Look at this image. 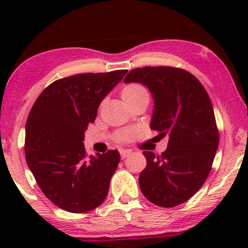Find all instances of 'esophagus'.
Here are the masks:
<instances>
[{
	"label": "esophagus",
	"instance_id": "esophagus-1",
	"mask_svg": "<svg viewBox=\"0 0 248 248\" xmlns=\"http://www.w3.org/2000/svg\"><path fill=\"white\" fill-rule=\"evenodd\" d=\"M120 154L122 158H126L127 155H131V150H127V149H121Z\"/></svg>",
	"mask_w": 248,
	"mask_h": 248
}]
</instances>
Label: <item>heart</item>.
<instances>
[{
	"instance_id": "b5f03b06",
	"label": "heart",
	"mask_w": 248,
	"mask_h": 248,
	"mask_svg": "<svg viewBox=\"0 0 248 248\" xmlns=\"http://www.w3.org/2000/svg\"><path fill=\"white\" fill-rule=\"evenodd\" d=\"M147 90H145L144 87H142L141 84H137V83H132V84H128V86L124 87L123 90H122V98H123L124 101L126 100H130V99H133V98L138 97V96H141V94H147ZM128 134L127 132H124V133H122L118 135V140L120 141H124L126 140L128 138Z\"/></svg>"
}]
</instances>
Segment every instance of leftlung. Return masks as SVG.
I'll list each match as a JSON object with an SVG mask.
<instances>
[{
    "instance_id": "8db88e82",
    "label": "left lung",
    "mask_w": 248,
    "mask_h": 248,
    "mask_svg": "<svg viewBox=\"0 0 248 248\" xmlns=\"http://www.w3.org/2000/svg\"><path fill=\"white\" fill-rule=\"evenodd\" d=\"M124 82L142 83L150 90L155 103L150 127L169 138L161 155L143 151L142 194L162 208L182 204L204 184L219 145L209 94L193 74L178 67L134 69Z\"/></svg>"
}]
</instances>
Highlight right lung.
I'll return each instance as SVG.
<instances>
[{"mask_svg": "<svg viewBox=\"0 0 248 248\" xmlns=\"http://www.w3.org/2000/svg\"><path fill=\"white\" fill-rule=\"evenodd\" d=\"M127 70L82 73L50 83L26 123L28 167L46 198L65 211L88 212L106 199L121 155L117 150L87 157L84 132L98 107Z\"/></svg>", "mask_w": 248, "mask_h": 248, "instance_id": "right-lung-1", "label": "right lung"}]
</instances>
